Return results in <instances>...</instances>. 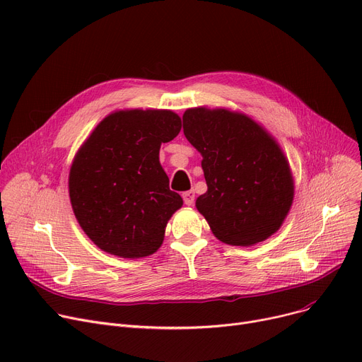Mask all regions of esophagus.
Listing matches in <instances>:
<instances>
[{
    "mask_svg": "<svg viewBox=\"0 0 362 362\" xmlns=\"http://www.w3.org/2000/svg\"><path fill=\"white\" fill-rule=\"evenodd\" d=\"M182 198L186 205H192L195 202V192L194 191H186L182 194Z\"/></svg>",
    "mask_w": 362,
    "mask_h": 362,
    "instance_id": "obj_1",
    "label": "esophagus"
}]
</instances>
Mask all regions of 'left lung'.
<instances>
[{"label":"left lung","instance_id":"obj_1","mask_svg":"<svg viewBox=\"0 0 362 362\" xmlns=\"http://www.w3.org/2000/svg\"><path fill=\"white\" fill-rule=\"evenodd\" d=\"M183 133L202 156L208 191L197 208L230 245L262 242L279 230L293 199L291 168L274 139L250 117L191 108Z\"/></svg>","mask_w":362,"mask_h":362}]
</instances>
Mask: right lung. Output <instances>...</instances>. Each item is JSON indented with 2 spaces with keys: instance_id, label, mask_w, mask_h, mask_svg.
<instances>
[{
  "instance_id": "right-lung-1",
  "label": "right lung",
  "mask_w": 362,
  "mask_h": 362,
  "mask_svg": "<svg viewBox=\"0 0 362 362\" xmlns=\"http://www.w3.org/2000/svg\"><path fill=\"white\" fill-rule=\"evenodd\" d=\"M182 129L167 110L117 111L105 117L76 156L69 176L76 218L89 239L123 258L154 254L165 224L182 206L158 154Z\"/></svg>"
}]
</instances>
